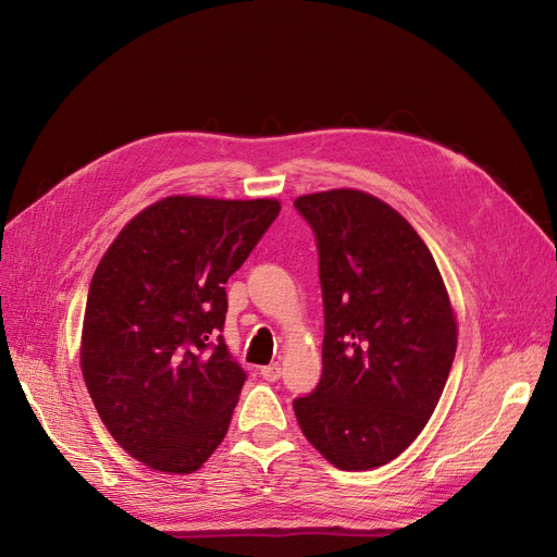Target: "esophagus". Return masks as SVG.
<instances>
[{"label":"esophagus","instance_id":"obj_1","mask_svg":"<svg viewBox=\"0 0 557 557\" xmlns=\"http://www.w3.org/2000/svg\"><path fill=\"white\" fill-rule=\"evenodd\" d=\"M259 374L267 379V382H277V379L282 376V368H280V363H271L267 368H261Z\"/></svg>","mask_w":557,"mask_h":557}]
</instances>
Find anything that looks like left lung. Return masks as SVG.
<instances>
[{
	"label": "left lung",
	"instance_id": "1",
	"mask_svg": "<svg viewBox=\"0 0 557 557\" xmlns=\"http://www.w3.org/2000/svg\"><path fill=\"white\" fill-rule=\"evenodd\" d=\"M311 225L325 307L323 376L294 411L307 441L345 472L411 445L443 395L456 318L420 234L359 189L296 198Z\"/></svg>",
	"mask_w": 557,
	"mask_h": 557
}]
</instances>
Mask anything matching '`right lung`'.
Segmentation results:
<instances>
[{
  "label": "right lung",
  "instance_id": "obj_1",
  "mask_svg": "<svg viewBox=\"0 0 557 557\" xmlns=\"http://www.w3.org/2000/svg\"><path fill=\"white\" fill-rule=\"evenodd\" d=\"M277 214L271 198L169 196L99 261L81 370L110 435L151 470L191 474L223 443L246 382L221 336L225 282Z\"/></svg>",
  "mask_w": 557,
  "mask_h": 557
}]
</instances>
